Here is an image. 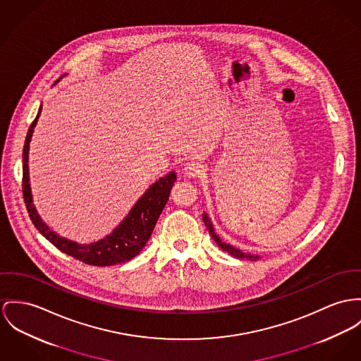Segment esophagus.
<instances>
[{"instance_id":"1","label":"esophagus","mask_w":361,"mask_h":361,"mask_svg":"<svg viewBox=\"0 0 361 361\" xmlns=\"http://www.w3.org/2000/svg\"><path fill=\"white\" fill-rule=\"evenodd\" d=\"M203 170H204V167H203V165H202L200 162H197V161H191V162L185 164V166L183 169L184 174H185L187 177H190V178L199 177V176L203 173Z\"/></svg>"}]
</instances>
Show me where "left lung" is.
Instances as JSON below:
<instances>
[{
	"instance_id": "left-lung-1",
	"label": "left lung",
	"mask_w": 361,
	"mask_h": 361,
	"mask_svg": "<svg viewBox=\"0 0 361 361\" xmlns=\"http://www.w3.org/2000/svg\"><path fill=\"white\" fill-rule=\"evenodd\" d=\"M203 222H204V225L207 226V229H209V232H210V235H212V238L214 239V242L221 247L224 251H226V252H229L231 255H233V257H236V258H239V259H242V258H246V259H251V261H255V259H258L259 257L258 255H252V254H246V252H243V251H240V250L235 249L233 246H231V245H226V243H224L221 239L219 238V235H216V232H214V228H213V224L210 221V219L207 217V214L206 213H203Z\"/></svg>"
}]
</instances>
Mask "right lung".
<instances>
[{"instance_id":"1","label":"right lung","mask_w":361,"mask_h":361,"mask_svg":"<svg viewBox=\"0 0 361 361\" xmlns=\"http://www.w3.org/2000/svg\"><path fill=\"white\" fill-rule=\"evenodd\" d=\"M42 106L39 107L35 119L32 121L28 129L25 147H23V197L27 207L28 216L35 228L60 251L80 259L87 265L94 267H110L115 264H122L139 254L141 249L147 245L155 224L158 221L165 204L169 200V195L174 181L177 180L176 171L167 173L165 177H161L157 183H154L144 195L132 207L130 213L125 217L110 235L106 238L89 243L81 245L73 242L67 238H61L57 235L38 216L35 206L32 204V196L30 190V178H28V151L30 141L39 118Z\"/></svg>"}]
</instances>
